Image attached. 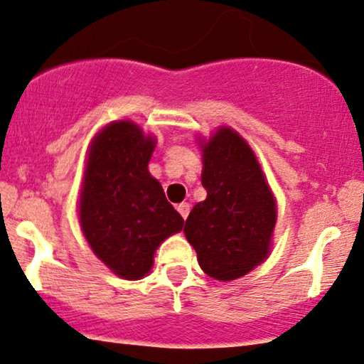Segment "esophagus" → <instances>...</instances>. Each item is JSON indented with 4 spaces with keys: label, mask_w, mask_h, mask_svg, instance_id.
Segmentation results:
<instances>
[{
    "label": "esophagus",
    "mask_w": 364,
    "mask_h": 364,
    "mask_svg": "<svg viewBox=\"0 0 364 364\" xmlns=\"http://www.w3.org/2000/svg\"><path fill=\"white\" fill-rule=\"evenodd\" d=\"M190 210H191L190 203H179V205H178V212H179V215H181L183 218H185V220H186V217L190 215Z\"/></svg>",
    "instance_id": "esophagus-1"
}]
</instances>
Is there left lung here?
Wrapping results in <instances>:
<instances>
[{
    "label": "left lung",
    "mask_w": 364,
    "mask_h": 364,
    "mask_svg": "<svg viewBox=\"0 0 364 364\" xmlns=\"http://www.w3.org/2000/svg\"><path fill=\"white\" fill-rule=\"evenodd\" d=\"M201 149L207 200L195 205L183 232L200 268L230 282L268 257L277 201L252 149L235 130L220 127Z\"/></svg>",
    "instance_id": "left-lung-1"
}]
</instances>
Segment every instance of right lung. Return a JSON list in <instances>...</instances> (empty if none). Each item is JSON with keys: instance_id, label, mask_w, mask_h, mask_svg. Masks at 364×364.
Returning a JSON list of instances; mask_svg holds the SVG:
<instances>
[{"instance_id": "add662e5", "label": "right lung", "mask_w": 364, "mask_h": 364, "mask_svg": "<svg viewBox=\"0 0 364 364\" xmlns=\"http://www.w3.org/2000/svg\"><path fill=\"white\" fill-rule=\"evenodd\" d=\"M154 147L134 122H112L91 142L82 176V234L117 277L132 282L146 277L156 249L185 224L147 169Z\"/></svg>"}]
</instances>
